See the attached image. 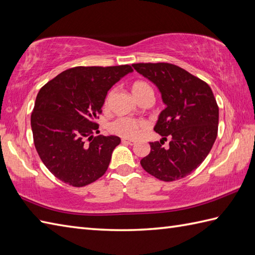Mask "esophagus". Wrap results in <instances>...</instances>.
Returning <instances> with one entry per match:
<instances>
[{
  "label": "esophagus",
  "mask_w": 255,
  "mask_h": 255,
  "mask_svg": "<svg viewBox=\"0 0 255 255\" xmlns=\"http://www.w3.org/2000/svg\"><path fill=\"white\" fill-rule=\"evenodd\" d=\"M123 144H128V145H134L135 144V140L133 139H128V138H123L122 139Z\"/></svg>",
  "instance_id": "obj_1"
}]
</instances>
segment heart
<instances>
[{
  "instance_id": "1",
  "label": "heart",
  "mask_w": 255,
  "mask_h": 255,
  "mask_svg": "<svg viewBox=\"0 0 255 255\" xmlns=\"http://www.w3.org/2000/svg\"><path fill=\"white\" fill-rule=\"evenodd\" d=\"M132 91H133L134 96L137 99L140 96L145 95L146 93H152L150 85L144 82V81H137V82H135L133 84ZM111 96H113V92H110L107 95L106 101H105V106H108L109 105ZM142 127H144V122L136 120V119H132V118L121 117V118H118L117 120L110 123L109 129H110V132L119 135V136H121V137L135 138L138 136V134L140 132V128Z\"/></svg>"
}]
</instances>
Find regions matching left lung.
Instances as JSON below:
<instances>
[{
	"label": "left lung",
	"instance_id": "1",
	"mask_svg": "<svg viewBox=\"0 0 255 255\" xmlns=\"http://www.w3.org/2000/svg\"><path fill=\"white\" fill-rule=\"evenodd\" d=\"M132 66L157 86L165 105L153 128L162 138L149 142L151 150L140 160L142 169L164 182L189 175L207 158L217 136L219 107L212 90L175 65ZM166 138L170 141L164 147Z\"/></svg>",
	"mask_w": 255,
	"mask_h": 255
}]
</instances>
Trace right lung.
<instances>
[{
	"instance_id": "1",
	"label": "right lung",
	"mask_w": 255,
	"mask_h": 255,
	"mask_svg": "<svg viewBox=\"0 0 255 255\" xmlns=\"http://www.w3.org/2000/svg\"><path fill=\"white\" fill-rule=\"evenodd\" d=\"M131 66L74 67L47 82L38 93L31 128L42 162L61 182L82 187L107 171L121 139L97 135V115L108 91Z\"/></svg>"
}]
</instances>
